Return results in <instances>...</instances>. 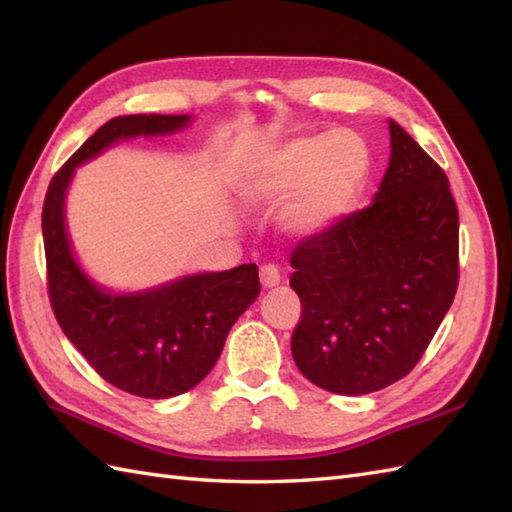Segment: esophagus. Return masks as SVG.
Returning a JSON list of instances; mask_svg holds the SVG:
<instances>
[{"mask_svg":"<svg viewBox=\"0 0 512 512\" xmlns=\"http://www.w3.org/2000/svg\"><path fill=\"white\" fill-rule=\"evenodd\" d=\"M259 281H262V286H264L266 290H270V288H277V286L281 284V273H279V268H277V266H273V264L262 266V268H259Z\"/></svg>","mask_w":512,"mask_h":512,"instance_id":"obj_1","label":"esophagus"}]
</instances>
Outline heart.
Segmentation results:
<instances>
[{
	"label": "heart",
	"mask_w": 512,
	"mask_h": 512,
	"mask_svg": "<svg viewBox=\"0 0 512 512\" xmlns=\"http://www.w3.org/2000/svg\"><path fill=\"white\" fill-rule=\"evenodd\" d=\"M372 167L365 140L356 132L292 138L257 156L246 167L239 189L248 202H279L290 233L310 235L328 228L350 209Z\"/></svg>",
	"instance_id": "b5f03b06"
}]
</instances>
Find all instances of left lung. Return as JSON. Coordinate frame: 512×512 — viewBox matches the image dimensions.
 <instances>
[{"mask_svg":"<svg viewBox=\"0 0 512 512\" xmlns=\"http://www.w3.org/2000/svg\"><path fill=\"white\" fill-rule=\"evenodd\" d=\"M374 200L290 255L301 299L292 358L310 383L361 396L407 376L458 290V206L433 158L389 121Z\"/></svg>","mask_w":512,"mask_h":512,"instance_id":"8db88e82","label":"left lung"}]
</instances>
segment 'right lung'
<instances>
[{"instance_id": "right-lung-1", "label": "right lung", "mask_w": 512, "mask_h": 512, "mask_svg": "<svg viewBox=\"0 0 512 512\" xmlns=\"http://www.w3.org/2000/svg\"><path fill=\"white\" fill-rule=\"evenodd\" d=\"M189 125L187 114L112 118L57 171L41 213L50 303L63 334L107 383L140 398L184 394L211 372L233 323L259 297L257 266L193 273L147 290H107L76 262L65 198L76 167L105 149Z\"/></svg>"}]
</instances>
